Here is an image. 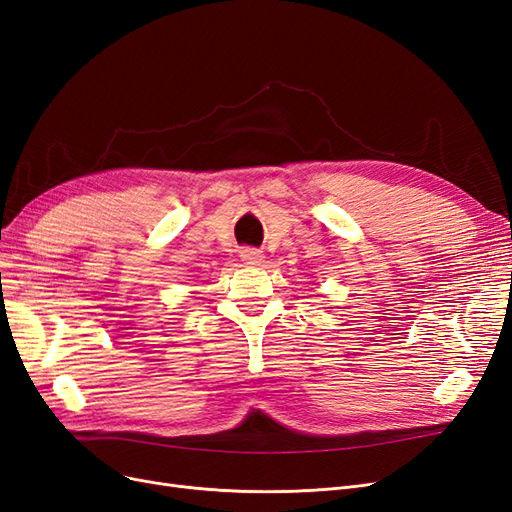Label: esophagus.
I'll use <instances>...</instances> for the list:
<instances>
[{"label":"esophagus","instance_id":"34e87169","mask_svg":"<svg viewBox=\"0 0 512 512\" xmlns=\"http://www.w3.org/2000/svg\"><path fill=\"white\" fill-rule=\"evenodd\" d=\"M240 259L246 263V266H261L266 257H263V253L257 249H242Z\"/></svg>","mask_w":512,"mask_h":512}]
</instances>
